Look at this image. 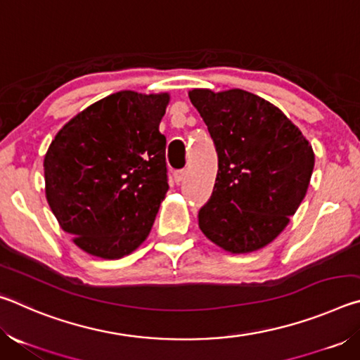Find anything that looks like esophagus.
Segmentation results:
<instances>
[{
  "instance_id": "obj_1",
  "label": "esophagus",
  "mask_w": 360,
  "mask_h": 360,
  "mask_svg": "<svg viewBox=\"0 0 360 360\" xmlns=\"http://www.w3.org/2000/svg\"><path fill=\"white\" fill-rule=\"evenodd\" d=\"M186 176H187L186 169H178V172H174V182H176V184H181V182L186 179Z\"/></svg>"
}]
</instances>
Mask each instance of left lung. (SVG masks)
Wrapping results in <instances>:
<instances>
[{"instance_id": "1", "label": "left lung", "mask_w": 360, "mask_h": 360, "mask_svg": "<svg viewBox=\"0 0 360 360\" xmlns=\"http://www.w3.org/2000/svg\"><path fill=\"white\" fill-rule=\"evenodd\" d=\"M188 98L219 158L214 191L198 212L200 230L231 254L270 245L307 195L311 144L281 109L246 90L193 89Z\"/></svg>"}]
</instances>
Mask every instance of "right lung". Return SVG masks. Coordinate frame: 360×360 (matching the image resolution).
Returning <instances> with one entry per match:
<instances>
[{"label":"right lung","instance_id":"1","mask_svg":"<svg viewBox=\"0 0 360 360\" xmlns=\"http://www.w3.org/2000/svg\"><path fill=\"white\" fill-rule=\"evenodd\" d=\"M168 94L122 90L63 125L44 157L46 198L76 245L120 259L148 238L168 191Z\"/></svg>","mask_w":360,"mask_h":360}]
</instances>
